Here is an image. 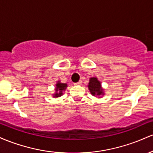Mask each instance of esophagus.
<instances>
[{
  "mask_svg": "<svg viewBox=\"0 0 153 153\" xmlns=\"http://www.w3.org/2000/svg\"><path fill=\"white\" fill-rule=\"evenodd\" d=\"M82 84V81L81 80H79V81L78 82H75V83H74V85H80Z\"/></svg>",
  "mask_w": 153,
  "mask_h": 153,
  "instance_id": "esophagus-1",
  "label": "esophagus"
}]
</instances>
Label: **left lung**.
Wrapping results in <instances>:
<instances>
[{"mask_svg": "<svg viewBox=\"0 0 153 153\" xmlns=\"http://www.w3.org/2000/svg\"><path fill=\"white\" fill-rule=\"evenodd\" d=\"M88 88L93 96H100L102 94L103 89L101 88V82L97 78H91L88 84Z\"/></svg>", "mask_w": 153, "mask_h": 153, "instance_id": "obj_1", "label": "left lung"}]
</instances>
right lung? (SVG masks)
<instances>
[{"instance_id":"right-lung-1","label":"right lung","mask_w":153,"mask_h":153,"mask_svg":"<svg viewBox=\"0 0 153 153\" xmlns=\"http://www.w3.org/2000/svg\"><path fill=\"white\" fill-rule=\"evenodd\" d=\"M68 86L67 84L65 83H61V82H58L56 84V94L54 95V97H59V96H62V91H64L65 89V88Z\"/></svg>"}]
</instances>
